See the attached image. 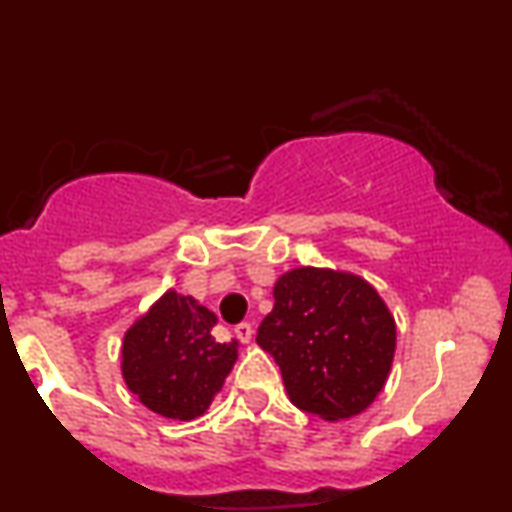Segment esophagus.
<instances>
[{
	"label": "esophagus",
	"instance_id": "obj_1",
	"mask_svg": "<svg viewBox=\"0 0 512 512\" xmlns=\"http://www.w3.org/2000/svg\"><path fill=\"white\" fill-rule=\"evenodd\" d=\"M236 337L243 344L250 342V339H252V325H250V322H240V325H236Z\"/></svg>",
	"mask_w": 512,
	"mask_h": 512
}]
</instances>
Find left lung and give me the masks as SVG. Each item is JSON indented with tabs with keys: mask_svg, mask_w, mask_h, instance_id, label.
Returning a JSON list of instances; mask_svg holds the SVG:
<instances>
[{
	"mask_svg": "<svg viewBox=\"0 0 512 512\" xmlns=\"http://www.w3.org/2000/svg\"><path fill=\"white\" fill-rule=\"evenodd\" d=\"M298 409L337 421L361 414L383 390L395 356V320L354 274L301 267L274 286L257 330Z\"/></svg>",
	"mask_w": 512,
	"mask_h": 512,
	"instance_id": "left-lung-1",
	"label": "left lung"
}]
</instances>
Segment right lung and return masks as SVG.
Segmentation results:
<instances>
[{
  "mask_svg": "<svg viewBox=\"0 0 512 512\" xmlns=\"http://www.w3.org/2000/svg\"><path fill=\"white\" fill-rule=\"evenodd\" d=\"M216 315L192 296L168 291L122 344V375L144 407L190 421L209 409L238 358V342L214 339Z\"/></svg>",
  "mask_w": 512,
  "mask_h": 512,
  "instance_id": "right-lung-1",
  "label": "right lung"
}]
</instances>
